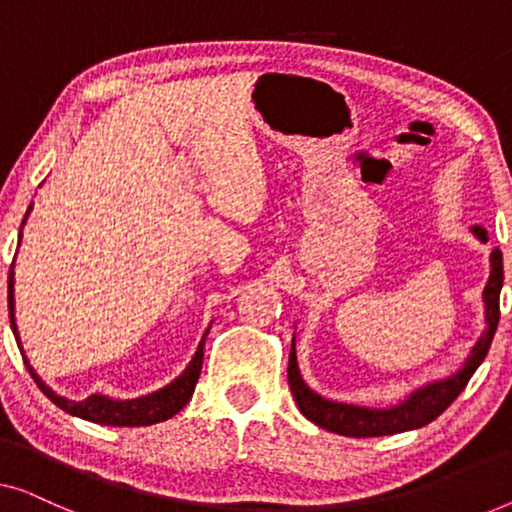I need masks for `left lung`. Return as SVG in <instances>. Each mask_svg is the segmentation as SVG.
<instances>
[{
	"instance_id": "left-lung-1",
	"label": "left lung",
	"mask_w": 512,
	"mask_h": 512,
	"mask_svg": "<svg viewBox=\"0 0 512 512\" xmlns=\"http://www.w3.org/2000/svg\"><path fill=\"white\" fill-rule=\"evenodd\" d=\"M473 237L478 242H487V230L480 226L471 228ZM503 286V256L499 249L489 254V279L482 291V305H485V331L475 340L471 354L461 363L457 373L440 377V380H431L422 384V387L412 389L403 401L387 408H370V405H354L331 401L317 394L310 384L305 382L303 373H300L298 356H296V331H293L291 352H289V387L291 394L296 398L298 408L303 415L314 422L321 429L340 433V436L349 438H373V436H394V433L422 429L433 419L443 415L450 408V403L457 398L464 387L471 380L475 370L489 352L492 345L496 326H499V296ZM296 328V324H293Z\"/></svg>"
}]
</instances>
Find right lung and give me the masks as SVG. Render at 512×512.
Listing matches in <instances>:
<instances>
[{"mask_svg": "<svg viewBox=\"0 0 512 512\" xmlns=\"http://www.w3.org/2000/svg\"><path fill=\"white\" fill-rule=\"evenodd\" d=\"M32 207L34 205H30V209H27L23 226H20V240H23V228H25L27 219H30ZM13 268H16V263L11 265V275H9V317H11L13 335H16L20 354H23V361H25L27 370H30L32 380L37 382V387L44 391L46 398H51V401L58 405L60 410H65L67 415H72V417L86 419V422L102 424V426H149V424H158V422H165V419L174 417L188 401H191L195 384H198V377L202 370L205 338H207L212 324L207 326L205 333H202L200 345H198V349H195L193 359L188 361V366L181 370V373L174 377L170 384L151 391V394H144L137 398H114L107 394H90L88 398H83V401H72V398L55 394V391L37 375V370L32 368V363L27 361L23 342H20V331L16 324V272H13Z\"/></svg>", "mask_w": 512, "mask_h": 512, "instance_id": "obj_1", "label": "right lung"}]
</instances>
